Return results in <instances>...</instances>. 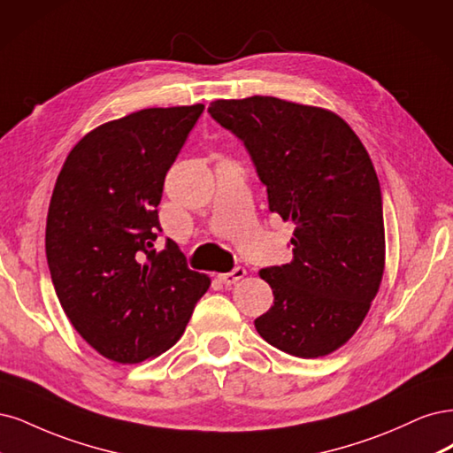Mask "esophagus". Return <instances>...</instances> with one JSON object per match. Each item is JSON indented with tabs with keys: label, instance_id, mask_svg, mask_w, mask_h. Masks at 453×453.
Segmentation results:
<instances>
[{
	"label": "esophagus",
	"instance_id": "obj_1",
	"mask_svg": "<svg viewBox=\"0 0 453 453\" xmlns=\"http://www.w3.org/2000/svg\"><path fill=\"white\" fill-rule=\"evenodd\" d=\"M244 276H246V269H244V267H235V269L229 271V273L218 274V279H220L226 286H231V284L239 282L241 279H244Z\"/></svg>",
	"mask_w": 453,
	"mask_h": 453
}]
</instances>
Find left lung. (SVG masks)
I'll return each instance as SVG.
<instances>
[{
    "mask_svg": "<svg viewBox=\"0 0 453 453\" xmlns=\"http://www.w3.org/2000/svg\"><path fill=\"white\" fill-rule=\"evenodd\" d=\"M209 114L242 141L269 211L296 224L294 259L259 271L274 303L257 333L297 357L334 352L384 273L382 192L367 150L341 116L271 96L218 99Z\"/></svg>",
    "mask_w": 453,
    "mask_h": 453,
    "instance_id": "8db88e82",
    "label": "left lung"
}]
</instances>
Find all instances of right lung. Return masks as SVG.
Listing matches in <instances>:
<instances>
[{
	"label": "right lung",
	"mask_w": 453,
	"mask_h": 453,
	"mask_svg": "<svg viewBox=\"0 0 453 453\" xmlns=\"http://www.w3.org/2000/svg\"><path fill=\"white\" fill-rule=\"evenodd\" d=\"M203 109H144L99 126L58 174L45 239L56 296L81 337L116 363L169 349L209 289L177 242L154 248L165 174Z\"/></svg>",
	"instance_id": "right-lung-1"
}]
</instances>
